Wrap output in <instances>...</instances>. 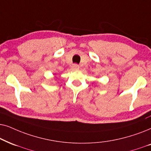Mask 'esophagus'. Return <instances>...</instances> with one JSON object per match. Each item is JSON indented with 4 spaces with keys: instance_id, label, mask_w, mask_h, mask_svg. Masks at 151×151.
<instances>
[{
    "instance_id": "34e87169",
    "label": "esophagus",
    "mask_w": 151,
    "mask_h": 151,
    "mask_svg": "<svg viewBox=\"0 0 151 151\" xmlns=\"http://www.w3.org/2000/svg\"><path fill=\"white\" fill-rule=\"evenodd\" d=\"M72 68H73L74 70H77L79 68V66L77 65V64H74L73 65H72Z\"/></svg>"
}]
</instances>
